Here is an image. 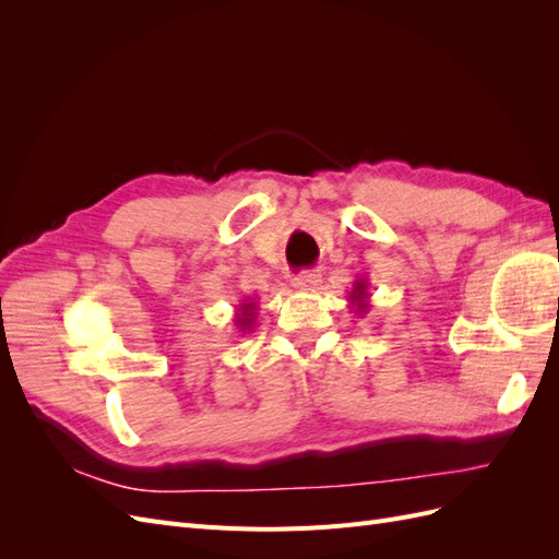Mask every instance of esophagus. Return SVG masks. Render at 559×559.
Masks as SVG:
<instances>
[{"label":"esophagus","mask_w":559,"mask_h":559,"mask_svg":"<svg viewBox=\"0 0 559 559\" xmlns=\"http://www.w3.org/2000/svg\"><path fill=\"white\" fill-rule=\"evenodd\" d=\"M321 282V275L317 273H300L294 277V286L298 292H314Z\"/></svg>","instance_id":"1"}]
</instances>
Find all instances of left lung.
Returning a JSON list of instances; mask_svg holds the SVG:
<instances>
[{
  "label": "left lung",
  "instance_id": "8db88e82",
  "mask_svg": "<svg viewBox=\"0 0 559 559\" xmlns=\"http://www.w3.org/2000/svg\"><path fill=\"white\" fill-rule=\"evenodd\" d=\"M368 298H370V294H368V282L366 280H357L354 282V289L349 292V306L352 308H357L354 312H366L368 308H370V302H368Z\"/></svg>",
  "mask_w": 559,
  "mask_h": 559
}]
</instances>
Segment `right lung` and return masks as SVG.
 Instances as JSON below:
<instances>
[{
    "instance_id": "1",
    "label": "right lung",
    "mask_w": 559,
    "mask_h": 559,
    "mask_svg": "<svg viewBox=\"0 0 559 559\" xmlns=\"http://www.w3.org/2000/svg\"><path fill=\"white\" fill-rule=\"evenodd\" d=\"M233 321L240 331H249L253 326V321H257V302H251V300L245 298L238 306V312H235Z\"/></svg>"
}]
</instances>
